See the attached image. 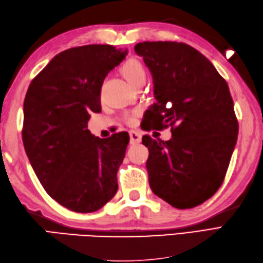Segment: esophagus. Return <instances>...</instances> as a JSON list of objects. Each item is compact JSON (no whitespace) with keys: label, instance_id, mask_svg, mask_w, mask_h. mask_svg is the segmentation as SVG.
<instances>
[{"label":"esophagus","instance_id":"1","mask_svg":"<svg viewBox=\"0 0 263 263\" xmlns=\"http://www.w3.org/2000/svg\"><path fill=\"white\" fill-rule=\"evenodd\" d=\"M130 142L131 144H138L141 142V135L137 131H130Z\"/></svg>","mask_w":263,"mask_h":263}]
</instances>
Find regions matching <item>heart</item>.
I'll return each mask as SVG.
<instances>
[{"label":"heart","mask_w":263,"mask_h":263,"mask_svg":"<svg viewBox=\"0 0 263 263\" xmlns=\"http://www.w3.org/2000/svg\"><path fill=\"white\" fill-rule=\"evenodd\" d=\"M123 74L126 78V80L128 81L131 86L137 85L138 82L141 81H146L147 78V72L146 69L143 68V65L139 62L138 60H130L123 65L122 68ZM136 119V114H127L125 116V121L128 124H132L135 122Z\"/></svg>","instance_id":"obj_1"}]
</instances>
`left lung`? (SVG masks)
<instances>
[{"label":"left lung","instance_id":"obj_1","mask_svg":"<svg viewBox=\"0 0 263 263\" xmlns=\"http://www.w3.org/2000/svg\"><path fill=\"white\" fill-rule=\"evenodd\" d=\"M152 72L156 103L150 128L171 127L168 141L142 138L153 192L177 209L203 203L224 181L238 123L225 81L210 61L184 43L143 42L135 46Z\"/></svg>","mask_w":263,"mask_h":263}]
</instances>
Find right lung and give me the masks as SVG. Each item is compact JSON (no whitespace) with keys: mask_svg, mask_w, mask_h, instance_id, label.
I'll list each match as a JSON object with an SVG mask.
<instances>
[{"mask_svg":"<svg viewBox=\"0 0 263 263\" xmlns=\"http://www.w3.org/2000/svg\"><path fill=\"white\" fill-rule=\"evenodd\" d=\"M127 49L85 45L55 55L30 83L22 140L39 182L51 198L76 212L102 208L117 191V171L128 135L100 139L88 130L99 113L100 90Z\"/></svg>","mask_w":263,"mask_h":263,"instance_id":"add662e5","label":"right lung"}]
</instances>
